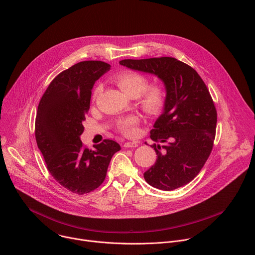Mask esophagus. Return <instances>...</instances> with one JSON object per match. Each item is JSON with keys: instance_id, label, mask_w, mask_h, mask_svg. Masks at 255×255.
<instances>
[{"instance_id": "esophagus-1", "label": "esophagus", "mask_w": 255, "mask_h": 255, "mask_svg": "<svg viewBox=\"0 0 255 255\" xmlns=\"http://www.w3.org/2000/svg\"><path fill=\"white\" fill-rule=\"evenodd\" d=\"M137 146H138V142L137 141H132V142L124 143V147L125 148H132V147H137Z\"/></svg>"}]
</instances>
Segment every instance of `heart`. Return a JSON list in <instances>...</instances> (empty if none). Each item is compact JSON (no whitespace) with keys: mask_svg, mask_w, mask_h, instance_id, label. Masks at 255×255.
<instances>
[{"mask_svg":"<svg viewBox=\"0 0 255 255\" xmlns=\"http://www.w3.org/2000/svg\"><path fill=\"white\" fill-rule=\"evenodd\" d=\"M115 81L126 95L137 97L138 105L143 111L151 115L161 112L165 104V91L162 86L154 84L146 87L147 79L139 72L132 70L120 72L116 76ZM99 92L100 87L95 90L94 98L98 96ZM138 117L131 116L121 120L117 125V129L127 137H134L138 133Z\"/></svg>","mask_w":255,"mask_h":255,"instance_id":"heart-1","label":"heart"}]
</instances>
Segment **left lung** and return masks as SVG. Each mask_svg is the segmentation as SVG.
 Wrapping results in <instances>:
<instances>
[{
    "label": "left lung",
    "instance_id": "left-lung-1",
    "mask_svg": "<svg viewBox=\"0 0 255 255\" xmlns=\"http://www.w3.org/2000/svg\"><path fill=\"white\" fill-rule=\"evenodd\" d=\"M121 65L155 75L165 87L163 113L150 131L157 159L144 172L151 187L172 191L193 180L211 154L217 124L212 97L198 72L173 57L124 59Z\"/></svg>",
    "mask_w": 255,
    "mask_h": 255
}]
</instances>
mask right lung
<instances>
[{
    "label": "right lung",
    "instance_id": "right-lung-1",
    "mask_svg": "<svg viewBox=\"0 0 255 255\" xmlns=\"http://www.w3.org/2000/svg\"><path fill=\"white\" fill-rule=\"evenodd\" d=\"M109 69L110 64L104 61L87 60L63 70L49 84L36 113V142L48 171L59 185L78 195L103 184L112 156L121 149L110 139L89 149L80 138L92 89Z\"/></svg>",
    "mask_w": 255,
    "mask_h": 255
}]
</instances>
